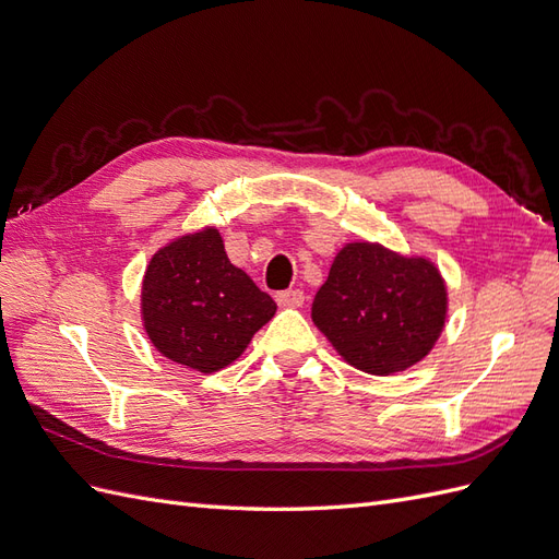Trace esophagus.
Wrapping results in <instances>:
<instances>
[{
  "mask_svg": "<svg viewBox=\"0 0 559 559\" xmlns=\"http://www.w3.org/2000/svg\"><path fill=\"white\" fill-rule=\"evenodd\" d=\"M275 298L282 308H300L302 302H306V294H302V289H286V292H280Z\"/></svg>",
  "mask_w": 559,
  "mask_h": 559,
  "instance_id": "34e87169",
  "label": "esophagus"
}]
</instances>
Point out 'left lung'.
Returning <instances> with one entry per match:
<instances>
[{
	"instance_id": "8db88e82",
	"label": "left lung",
	"mask_w": 559,
	"mask_h": 559,
	"mask_svg": "<svg viewBox=\"0 0 559 559\" xmlns=\"http://www.w3.org/2000/svg\"><path fill=\"white\" fill-rule=\"evenodd\" d=\"M445 284L425 259L354 242L337 253L312 302V321L370 376L417 364L445 324Z\"/></svg>"
}]
</instances>
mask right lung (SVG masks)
I'll use <instances>...</instances> for the list:
<instances>
[{
    "mask_svg": "<svg viewBox=\"0 0 559 559\" xmlns=\"http://www.w3.org/2000/svg\"><path fill=\"white\" fill-rule=\"evenodd\" d=\"M275 310V300L228 261L214 228L163 247L146 267L142 312L151 343L200 373L238 359Z\"/></svg>",
    "mask_w": 559,
    "mask_h": 559,
    "instance_id": "right-lung-1",
    "label": "right lung"
}]
</instances>
